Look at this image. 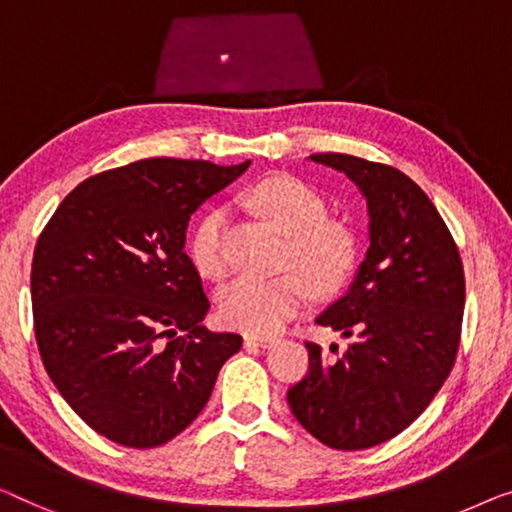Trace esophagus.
<instances>
[{
    "instance_id": "esophagus-1",
    "label": "esophagus",
    "mask_w": 512,
    "mask_h": 512,
    "mask_svg": "<svg viewBox=\"0 0 512 512\" xmlns=\"http://www.w3.org/2000/svg\"><path fill=\"white\" fill-rule=\"evenodd\" d=\"M276 343L273 336H264V334H246L243 336V345L246 348H269V345Z\"/></svg>"
}]
</instances>
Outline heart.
<instances>
[{
	"mask_svg": "<svg viewBox=\"0 0 512 512\" xmlns=\"http://www.w3.org/2000/svg\"><path fill=\"white\" fill-rule=\"evenodd\" d=\"M250 199L266 220L287 234L285 262L304 272L315 290H331L341 283L355 253L352 236L343 225L325 218V201L311 187L290 176H271L253 187ZM225 225L227 213L211 208L190 236L194 269L208 280H222L229 271ZM303 277L287 271L236 278L220 292V318L248 334H273L306 306L311 287Z\"/></svg>",
	"mask_w": 512,
	"mask_h": 512,
	"instance_id": "1",
	"label": "heart"
}]
</instances>
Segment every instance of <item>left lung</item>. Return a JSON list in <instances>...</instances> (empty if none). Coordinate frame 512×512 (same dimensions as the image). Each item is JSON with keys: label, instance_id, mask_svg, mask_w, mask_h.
I'll return each instance as SVG.
<instances>
[{"label": "left lung", "instance_id": "obj_1", "mask_svg": "<svg viewBox=\"0 0 512 512\" xmlns=\"http://www.w3.org/2000/svg\"><path fill=\"white\" fill-rule=\"evenodd\" d=\"M311 160L343 171L364 194L369 250L348 292L315 320L350 338L348 350L329 357L306 343L308 371L287 403L320 443L366 450L417 420L450 376L464 266L436 206L399 169L343 153Z\"/></svg>", "mask_w": 512, "mask_h": 512}]
</instances>
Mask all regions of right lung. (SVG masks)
Listing matches in <instances>:
<instances>
[{
	"label": "right lung",
	"instance_id": "1",
	"mask_svg": "<svg viewBox=\"0 0 512 512\" xmlns=\"http://www.w3.org/2000/svg\"><path fill=\"white\" fill-rule=\"evenodd\" d=\"M250 162L150 157L71 190L32 259L34 334L50 380L81 420L125 448L192 424L241 336L215 334L185 253L190 215Z\"/></svg>",
	"mask_w": 512,
	"mask_h": 512
}]
</instances>
